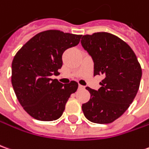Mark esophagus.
<instances>
[{
    "mask_svg": "<svg viewBox=\"0 0 149 149\" xmlns=\"http://www.w3.org/2000/svg\"><path fill=\"white\" fill-rule=\"evenodd\" d=\"M78 88H79V89H84V88H85V87H84V86H83V85H78Z\"/></svg>",
    "mask_w": 149,
    "mask_h": 149,
    "instance_id": "1",
    "label": "esophagus"
}]
</instances>
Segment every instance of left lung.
<instances>
[{
    "instance_id": "8db88e82",
    "label": "left lung",
    "mask_w": 149,
    "mask_h": 149,
    "mask_svg": "<svg viewBox=\"0 0 149 149\" xmlns=\"http://www.w3.org/2000/svg\"><path fill=\"white\" fill-rule=\"evenodd\" d=\"M81 45L92 57L93 75H103L98 90L86 87L90 99L82 105L89 121L111 123L130 107L140 87L142 69L130 46L117 36L97 32L83 35Z\"/></svg>"
}]
</instances>
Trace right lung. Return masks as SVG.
I'll use <instances>...</instances> for the list:
<instances>
[{
	"mask_svg": "<svg viewBox=\"0 0 149 149\" xmlns=\"http://www.w3.org/2000/svg\"><path fill=\"white\" fill-rule=\"evenodd\" d=\"M81 35L56 30L42 31L22 46L12 62L11 81L17 98L28 114L37 120L53 121L62 115L77 82L62 84L51 76L63 65L62 55L77 46Z\"/></svg>",
	"mask_w": 149,
	"mask_h": 149,
	"instance_id": "obj_1",
	"label": "right lung"
}]
</instances>
